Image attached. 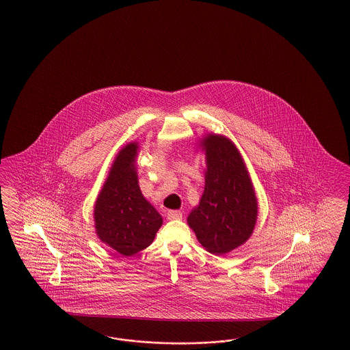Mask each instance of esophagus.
Listing matches in <instances>:
<instances>
[{
  "instance_id": "esophagus-1",
  "label": "esophagus",
  "mask_w": 350,
  "mask_h": 350,
  "mask_svg": "<svg viewBox=\"0 0 350 350\" xmlns=\"http://www.w3.org/2000/svg\"><path fill=\"white\" fill-rule=\"evenodd\" d=\"M167 218L168 219H180L182 218V213L180 211H168L167 212Z\"/></svg>"
}]
</instances>
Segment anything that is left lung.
Listing matches in <instances>:
<instances>
[{"instance_id":"left-lung-1","label":"left lung","mask_w":350,"mask_h":350,"mask_svg":"<svg viewBox=\"0 0 350 350\" xmlns=\"http://www.w3.org/2000/svg\"><path fill=\"white\" fill-rule=\"evenodd\" d=\"M206 157L205 187L187 222L212 254H226L244 244L254 230L258 204L240 152L228 138L202 139Z\"/></svg>"}]
</instances>
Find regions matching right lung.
<instances>
[{
    "mask_svg": "<svg viewBox=\"0 0 350 350\" xmlns=\"http://www.w3.org/2000/svg\"><path fill=\"white\" fill-rule=\"evenodd\" d=\"M137 148L132 142L119 151L95 205L97 236L124 256L146 249L163 223L138 187L133 165Z\"/></svg>",
    "mask_w": 350,
    "mask_h": 350,
    "instance_id": "right-lung-1",
    "label": "right lung"
}]
</instances>
